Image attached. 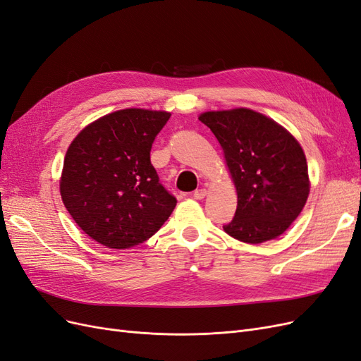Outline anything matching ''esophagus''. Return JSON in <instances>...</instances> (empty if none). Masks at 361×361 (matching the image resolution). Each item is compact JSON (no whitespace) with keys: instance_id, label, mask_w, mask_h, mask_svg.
I'll return each instance as SVG.
<instances>
[{"instance_id":"34e87169","label":"esophagus","mask_w":361,"mask_h":361,"mask_svg":"<svg viewBox=\"0 0 361 361\" xmlns=\"http://www.w3.org/2000/svg\"><path fill=\"white\" fill-rule=\"evenodd\" d=\"M194 199H197V200H202V199H204L206 195H207V191L204 190V188H200V190H195L194 191Z\"/></svg>"}]
</instances>
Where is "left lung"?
<instances>
[{"label": "left lung", "instance_id": "obj_1", "mask_svg": "<svg viewBox=\"0 0 361 361\" xmlns=\"http://www.w3.org/2000/svg\"><path fill=\"white\" fill-rule=\"evenodd\" d=\"M199 120L220 143L236 188L238 206L224 232L247 244L285 233L310 192L300 141L276 120L250 108L204 111Z\"/></svg>", "mask_w": 361, "mask_h": 361}]
</instances>
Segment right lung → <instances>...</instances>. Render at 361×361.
Masks as SVG:
<instances>
[{
	"label": "right lung",
	"mask_w": 361,
	"mask_h": 361,
	"mask_svg": "<svg viewBox=\"0 0 361 361\" xmlns=\"http://www.w3.org/2000/svg\"><path fill=\"white\" fill-rule=\"evenodd\" d=\"M170 113L125 108L80 130L64 157L60 194L73 221L108 248L135 247L169 220L176 199L150 164Z\"/></svg>",
	"instance_id": "obj_1"
}]
</instances>
